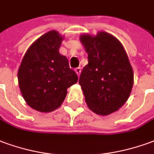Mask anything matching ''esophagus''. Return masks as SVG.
<instances>
[{
    "instance_id": "obj_1",
    "label": "esophagus",
    "mask_w": 154,
    "mask_h": 154,
    "mask_svg": "<svg viewBox=\"0 0 154 154\" xmlns=\"http://www.w3.org/2000/svg\"><path fill=\"white\" fill-rule=\"evenodd\" d=\"M75 72H77V76H80L81 72H82V68H81V67H77V68H76V69H75Z\"/></svg>"
}]
</instances>
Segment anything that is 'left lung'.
<instances>
[{"label": "left lung", "instance_id": "1", "mask_svg": "<svg viewBox=\"0 0 154 154\" xmlns=\"http://www.w3.org/2000/svg\"><path fill=\"white\" fill-rule=\"evenodd\" d=\"M80 41L88 55V64L79 78L88 107L107 116L122 107L133 86V71L122 43L114 36L99 32L82 34Z\"/></svg>", "mask_w": 154, "mask_h": 154}]
</instances>
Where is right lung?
Here are the masks:
<instances>
[{"instance_id": "obj_1", "label": "right lung", "mask_w": 154, "mask_h": 154, "mask_svg": "<svg viewBox=\"0 0 154 154\" xmlns=\"http://www.w3.org/2000/svg\"><path fill=\"white\" fill-rule=\"evenodd\" d=\"M64 37L57 31L40 36L30 46L17 72L21 95L30 107L50 112L62 105L67 88L77 83V73L59 53Z\"/></svg>"}]
</instances>
